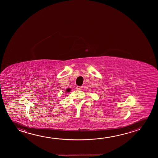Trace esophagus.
Wrapping results in <instances>:
<instances>
[{
    "instance_id": "obj_1",
    "label": "esophagus",
    "mask_w": 158,
    "mask_h": 158,
    "mask_svg": "<svg viewBox=\"0 0 158 158\" xmlns=\"http://www.w3.org/2000/svg\"><path fill=\"white\" fill-rule=\"evenodd\" d=\"M82 88H83V86H77L76 87L77 90H81V89H82Z\"/></svg>"
}]
</instances>
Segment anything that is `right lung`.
I'll list each match as a JSON object with an SVG mask.
<instances>
[{"label": "right lung", "mask_w": 158, "mask_h": 158, "mask_svg": "<svg viewBox=\"0 0 158 158\" xmlns=\"http://www.w3.org/2000/svg\"><path fill=\"white\" fill-rule=\"evenodd\" d=\"M70 89H69V88H68V89H67V92H69V91H70Z\"/></svg>", "instance_id": "add662e5"}]
</instances>
